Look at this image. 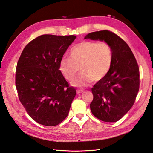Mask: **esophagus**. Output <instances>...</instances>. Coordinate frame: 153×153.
Returning <instances> with one entry per match:
<instances>
[{"instance_id": "34e87169", "label": "esophagus", "mask_w": 153, "mask_h": 153, "mask_svg": "<svg viewBox=\"0 0 153 153\" xmlns=\"http://www.w3.org/2000/svg\"><path fill=\"white\" fill-rule=\"evenodd\" d=\"M76 91H77V94H80V93H81V92H83V90H81V89H77Z\"/></svg>"}]
</instances>
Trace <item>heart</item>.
Returning <instances> with one entry per match:
<instances>
[{
	"label": "heart",
	"mask_w": 153,
	"mask_h": 153,
	"mask_svg": "<svg viewBox=\"0 0 153 153\" xmlns=\"http://www.w3.org/2000/svg\"><path fill=\"white\" fill-rule=\"evenodd\" d=\"M70 58L63 57L59 62V70L66 80L72 81L79 71L80 75L72 84L76 87H86L92 79H102L110 70L113 51L106 41H84L73 46L69 53Z\"/></svg>",
	"instance_id": "heart-1"
}]
</instances>
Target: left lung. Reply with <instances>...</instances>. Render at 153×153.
I'll list each match as a JSON object with an SVG mask.
<instances>
[{"label": "left lung", "mask_w": 153, "mask_h": 153, "mask_svg": "<svg viewBox=\"0 0 153 153\" xmlns=\"http://www.w3.org/2000/svg\"><path fill=\"white\" fill-rule=\"evenodd\" d=\"M85 39L108 42L113 51L109 72L92 88L91 112L105 122L120 120L134 105L140 88V71L136 58L126 42L109 30L88 33Z\"/></svg>", "instance_id": "1"}]
</instances>
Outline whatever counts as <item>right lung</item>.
<instances>
[{"label": "right lung", "instance_id": "obj_1", "mask_svg": "<svg viewBox=\"0 0 153 153\" xmlns=\"http://www.w3.org/2000/svg\"><path fill=\"white\" fill-rule=\"evenodd\" d=\"M76 38L42 35L25 47L19 59L15 72L19 99L39 124L56 126L68 114L76 91L62 76L59 62Z\"/></svg>", "mask_w": 153, "mask_h": 153}]
</instances>
